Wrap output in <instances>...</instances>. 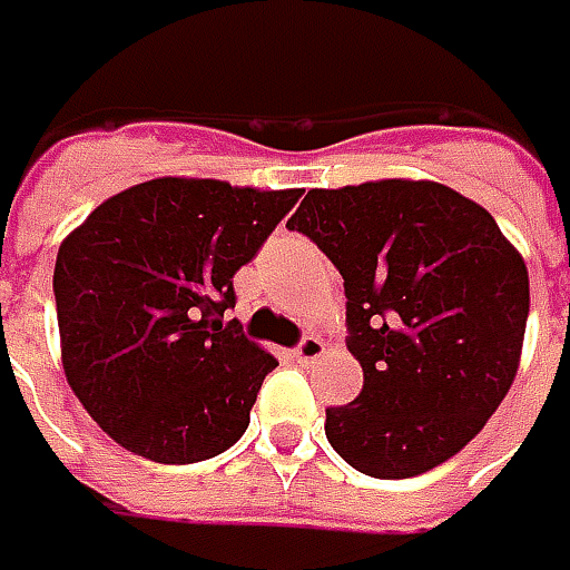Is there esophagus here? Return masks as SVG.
<instances>
[{
    "label": "esophagus",
    "mask_w": 570,
    "mask_h": 570,
    "mask_svg": "<svg viewBox=\"0 0 570 570\" xmlns=\"http://www.w3.org/2000/svg\"><path fill=\"white\" fill-rule=\"evenodd\" d=\"M320 355H323V342H320L317 336H304V340L295 345V358L301 364L317 362Z\"/></svg>",
    "instance_id": "1"
}]
</instances>
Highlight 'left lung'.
Returning <instances> with one entry per match:
<instances>
[{"instance_id": "left-lung-1", "label": "left lung", "mask_w": 570, "mask_h": 570, "mask_svg": "<svg viewBox=\"0 0 570 570\" xmlns=\"http://www.w3.org/2000/svg\"><path fill=\"white\" fill-rule=\"evenodd\" d=\"M288 228L345 285L358 400L326 409V438L374 479L434 470L470 444L514 383L530 275L482 206L431 180L311 189Z\"/></svg>"}]
</instances>
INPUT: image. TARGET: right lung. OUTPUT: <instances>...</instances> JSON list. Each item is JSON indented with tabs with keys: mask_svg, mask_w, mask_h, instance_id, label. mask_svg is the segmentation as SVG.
Returning a JSON list of instances; mask_svg holds the SVG:
<instances>
[{
	"mask_svg": "<svg viewBox=\"0 0 570 570\" xmlns=\"http://www.w3.org/2000/svg\"><path fill=\"white\" fill-rule=\"evenodd\" d=\"M301 189L161 177L100 203L56 253L62 367L120 448L155 463L225 453L275 358L228 320L247 266Z\"/></svg>",
	"mask_w": 570,
	"mask_h": 570,
	"instance_id": "obj_1",
	"label": "right lung"
}]
</instances>
